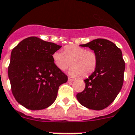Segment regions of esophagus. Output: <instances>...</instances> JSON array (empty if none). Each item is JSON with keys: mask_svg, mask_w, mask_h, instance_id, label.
Masks as SVG:
<instances>
[{"mask_svg": "<svg viewBox=\"0 0 135 135\" xmlns=\"http://www.w3.org/2000/svg\"><path fill=\"white\" fill-rule=\"evenodd\" d=\"M74 80V79H71V78H69V79H68V81H69V82H72V81H73Z\"/></svg>", "mask_w": 135, "mask_h": 135, "instance_id": "obj_1", "label": "esophagus"}]
</instances>
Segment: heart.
Instances as JSON below:
<instances>
[{
	"instance_id": "1",
	"label": "heart",
	"mask_w": 135,
	"mask_h": 135,
	"mask_svg": "<svg viewBox=\"0 0 135 135\" xmlns=\"http://www.w3.org/2000/svg\"><path fill=\"white\" fill-rule=\"evenodd\" d=\"M52 60L54 65L61 71L67 69L71 64L69 73L73 77L90 74L95 69L97 63V54L93 51L87 50L77 45H66L64 47V52L55 51Z\"/></svg>"
}]
</instances>
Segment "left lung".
Returning a JSON list of instances; mask_svg holds the SVG:
<instances>
[{
  "label": "left lung",
  "instance_id": "obj_1",
  "mask_svg": "<svg viewBox=\"0 0 135 135\" xmlns=\"http://www.w3.org/2000/svg\"><path fill=\"white\" fill-rule=\"evenodd\" d=\"M80 46L93 50L97 63L95 71L84 80L86 86L77 94V99L86 108L103 110L115 100L123 86L125 62L122 52L111 41L102 38Z\"/></svg>",
  "mask_w": 135,
  "mask_h": 135
}]
</instances>
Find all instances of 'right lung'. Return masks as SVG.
<instances>
[{
  "label": "right lung",
  "instance_id": "add662e5",
  "mask_svg": "<svg viewBox=\"0 0 135 135\" xmlns=\"http://www.w3.org/2000/svg\"><path fill=\"white\" fill-rule=\"evenodd\" d=\"M61 46L29 37L13 49L8 76L16 100L32 110H42L55 102L59 86L67 75L54 65L52 55Z\"/></svg>",
  "mask_w": 135,
  "mask_h": 135
}]
</instances>
